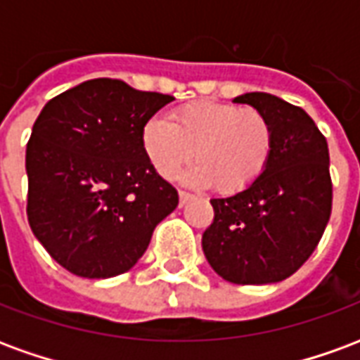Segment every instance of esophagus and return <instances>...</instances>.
Masks as SVG:
<instances>
[{"label":"esophagus","instance_id":"obj_1","mask_svg":"<svg viewBox=\"0 0 360 360\" xmlns=\"http://www.w3.org/2000/svg\"><path fill=\"white\" fill-rule=\"evenodd\" d=\"M191 198H193V195H191V193H187V191H179V204H181V206H185V204H187Z\"/></svg>","mask_w":360,"mask_h":360}]
</instances>
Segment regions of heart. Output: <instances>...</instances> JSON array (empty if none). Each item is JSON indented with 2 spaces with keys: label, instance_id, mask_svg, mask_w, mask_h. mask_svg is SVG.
<instances>
[{
  "label": "heart",
  "instance_id": "b5f03b06",
  "mask_svg": "<svg viewBox=\"0 0 360 360\" xmlns=\"http://www.w3.org/2000/svg\"><path fill=\"white\" fill-rule=\"evenodd\" d=\"M142 148L164 179H173L195 156L198 165L188 181L233 195L264 173L274 127L257 108L195 100L172 110L169 121L150 119L142 129Z\"/></svg>",
  "mask_w": 360,
  "mask_h": 360
}]
</instances>
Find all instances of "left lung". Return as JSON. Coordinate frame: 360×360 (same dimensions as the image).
Segmentation results:
<instances>
[{"label":"left lung","mask_w":360,"mask_h":360,"mask_svg":"<svg viewBox=\"0 0 360 360\" xmlns=\"http://www.w3.org/2000/svg\"><path fill=\"white\" fill-rule=\"evenodd\" d=\"M235 102L270 119L274 148L249 188L212 198L214 221L202 235V250L231 283H276L309 260L328 226L333 191L328 142L307 111L278 96L249 92Z\"/></svg>","instance_id":"8db88e82"}]
</instances>
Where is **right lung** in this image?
Here are the masks:
<instances>
[{
  "mask_svg": "<svg viewBox=\"0 0 360 360\" xmlns=\"http://www.w3.org/2000/svg\"><path fill=\"white\" fill-rule=\"evenodd\" d=\"M173 96L92 79L51 98L27 144L28 224L75 276L113 278L148 249L179 195L152 167L142 129Z\"/></svg>",
  "mask_w": 360,
  "mask_h": 360,
  "instance_id": "right-lung-1",
  "label": "right lung"
}]
</instances>
